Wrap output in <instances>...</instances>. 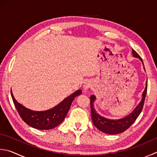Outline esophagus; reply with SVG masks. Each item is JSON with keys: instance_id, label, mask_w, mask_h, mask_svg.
<instances>
[{"instance_id": "obj_1", "label": "esophagus", "mask_w": 157, "mask_h": 157, "mask_svg": "<svg viewBox=\"0 0 157 157\" xmlns=\"http://www.w3.org/2000/svg\"><path fill=\"white\" fill-rule=\"evenodd\" d=\"M90 86H91V85L89 84V83H86L84 86V88L85 89V90H88L89 88H90Z\"/></svg>"}]
</instances>
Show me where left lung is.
I'll return each instance as SVG.
<instances>
[{
  "instance_id": "obj_1",
  "label": "left lung",
  "mask_w": 157,
  "mask_h": 157,
  "mask_svg": "<svg viewBox=\"0 0 157 157\" xmlns=\"http://www.w3.org/2000/svg\"><path fill=\"white\" fill-rule=\"evenodd\" d=\"M133 50L132 53H133V56L135 57L139 58L142 61V58L140 57V55L134 50ZM147 87H148V83L146 82V88L142 94V99L139 105H137L136 107V108L133 110V112L130 113L128 116H127V117L120 120H116V121L106 119L98 114L93 107V102L95 101L96 98H95L94 95H92L90 97L91 118L92 120H93L94 125L101 131L107 134H118L122 133V132H124L127 129H128V128L134 123V122L136 121V119L140 114L141 112L142 111L144 101H145L146 95L147 93Z\"/></svg>"
}]
</instances>
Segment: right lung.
<instances>
[{
  "mask_svg": "<svg viewBox=\"0 0 157 157\" xmlns=\"http://www.w3.org/2000/svg\"><path fill=\"white\" fill-rule=\"evenodd\" d=\"M81 93V90H77L54 108L44 112H35L26 108L18 103L15 99L11 90L14 105L21 119L30 127L41 130L52 129L60 124L65 118L72 101Z\"/></svg>",
  "mask_w": 157,
  "mask_h": 157,
  "instance_id": "add662e5",
  "label": "right lung"
}]
</instances>
